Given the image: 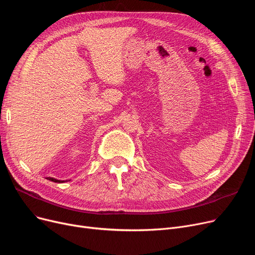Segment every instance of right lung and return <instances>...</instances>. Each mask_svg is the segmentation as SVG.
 Segmentation results:
<instances>
[{
	"instance_id": "add662e5",
	"label": "right lung",
	"mask_w": 255,
	"mask_h": 255,
	"mask_svg": "<svg viewBox=\"0 0 255 255\" xmlns=\"http://www.w3.org/2000/svg\"><path fill=\"white\" fill-rule=\"evenodd\" d=\"M47 179H50L51 181H54V183H65L66 180H60V179H57V178H54V177H46Z\"/></svg>"
}]
</instances>
